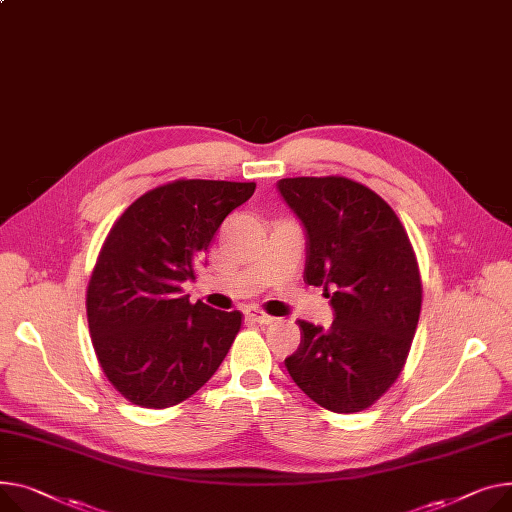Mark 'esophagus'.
<instances>
[{
    "label": "esophagus",
    "mask_w": 512,
    "mask_h": 512,
    "mask_svg": "<svg viewBox=\"0 0 512 512\" xmlns=\"http://www.w3.org/2000/svg\"><path fill=\"white\" fill-rule=\"evenodd\" d=\"M247 317H249L251 321L259 323V325H269V323L276 321V317H271V315L263 313L261 309H255V306H251V309H247Z\"/></svg>",
    "instance_id": "34e87169"
}]
</instances>
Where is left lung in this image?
I'll return each mask as SVG.
<instances>
[{
    "label": "left lung",
    "instance_id": "1",
    "mask_svg": "<svg viewBox=\"0 0 512 512\" xmlns=\"http://www.w3.org/2000/svg\"><path fill=\"white\" fill-rule=\"evenodd\" d=\"M278 191L304 226V282L323 286L333 309L329 329L298 321L300 346L284 364L325 410L362 412L397 381L416 335L412 243L389 203L352 179L294 177Z\"/></svg>",
    "mask_w": 512,
    "mask_h": 512
}]
</instances>
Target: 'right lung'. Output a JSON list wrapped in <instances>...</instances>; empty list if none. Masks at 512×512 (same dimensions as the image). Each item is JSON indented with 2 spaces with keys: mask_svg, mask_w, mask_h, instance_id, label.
<instances>
[{
  "mask_svg": "<svg viewBox=\"0 0 512 512\" xmlns=\"http://www.w3.org/2000/svg\"><path fill=\"white\" fill-rule=\"evenodd\" d=\"M255 183L179 179L160 185L113 224L86 290L92 346L111 385L131 403L164 410L206 385L226 358L243 315L189 302L224 218Z\"/></svg>",
  "mask_w": 512,
  "mask_h": 512,
  "instance_id": "1",
  "label": "right lung"
}]
</instances>
